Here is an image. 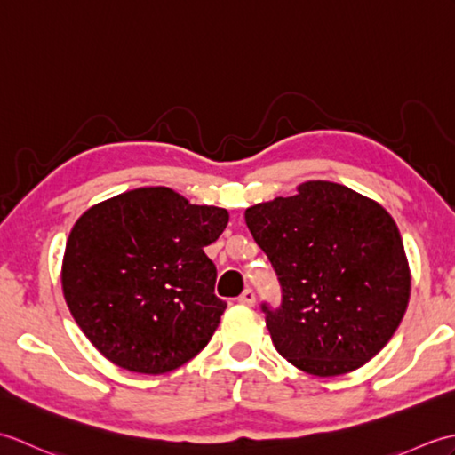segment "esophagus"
I'll use <instances>...</instances> for the list:
<instances>
[{
	"instance_id": "1",
	"label": "esophagus",
	"mask_w": 455,
	"mask_h": 455,
	"mask_svg": "<svg viewBox=\"0 0 455 455\" xmlns=\"http://www.w3.org/2000/svg\"><path fill=\"white\" fill-rule=\"evenodd\" d=\"M238 301L240 303H243V305H250V307H252L254 303H256V293H254V289H244V291H243V295H240L238 297Z\"/></svg>"
}]
</instances>
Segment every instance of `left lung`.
<instances>
[{
  "mask_svg": "<svg viewBox=\"0 0 455 455\" xmlns=\"http://www.w3.org/2000/svg\"><path fill=\"white\" fill-rule=\"evenodd\" d=\"M272 262L282 305L262 303L275 350L305 373L354 371L391 340L407 311L411 272L393 217L332 181L244 212Z\"/></svg>",
  "mask_w": 455,
  "mask_h": 455,
  "instance_id": "left-lung-1",
  "label": "left lung"
}]
</instances>
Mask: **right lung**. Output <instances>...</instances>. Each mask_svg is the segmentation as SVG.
<instances>
[{
    "label": "right lung",
    "mask_w": 455,
    "mask_h": 455,
    "mask_svg": "<svg viewBox=\"0 0 455 455\" xmlns=\"http://www.w3.org/2000/svg\"><path fill=\"white\" fill-rule=\"evenodd\" d=\"M220 207L191 205L170 188L98 203L66 243L62 291L74 321L115 365L168 373L196 357L227 303L203 248L227 228Z\"/></svg>",
    "instance_id": "obj_1"
}]
</instances>
